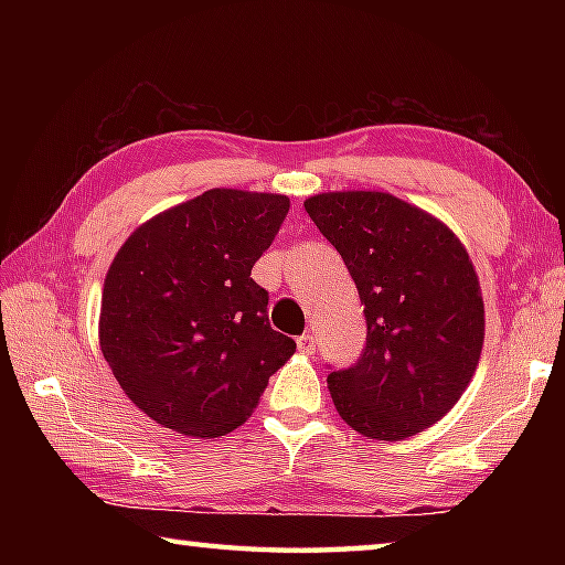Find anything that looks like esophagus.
<instances>
[{
	"label": "esophagus",
	"instance_id": "34e87169",
	"mask_svg": "<svg viewBox=\"0 0 565 565\" xmlns=\"http://www.w3.org/2000/svg\"><path fill=\"white\" fill-rule=\"evenodd\" d=\"M296 349H299L301 353H306V356H311V353L317 351V341H313L311 333H303V337L296 339Z\"/></svg>",
	"mask_w": 565,
	"mask_h": 565
}]
</instances>
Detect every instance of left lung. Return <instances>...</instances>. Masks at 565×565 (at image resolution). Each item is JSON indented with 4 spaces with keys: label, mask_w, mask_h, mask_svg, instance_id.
I'll return each mask as SVG.
<instances>
[{
    "label": "left lung",
    "mask_w": 565,
    "mask_h": 565,
    "mask_svg": "<svg viewBox=\"0 0 565 565\" xmlns=\"http://www.w3.org/2000/svg\"><path fill=\"white\" fill-rule=\"evenodd\" d=\"M359 289L366 349L331 371L339 416L376 441L441 420L476 374L486 311L473 262L441 218L388 191H323L303 202Z\"/></svg>",
    "instance_id": "left-lung-1"
}]
</instances>
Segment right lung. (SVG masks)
<instances>
[{"instance_id":"1","label":"right lung","mask_w":565,"mask_h":565,"mask_svg":"<svg viewBox=\"0 0 565 565\" xmlns=\"http://www.w3.org/2000/svg\"><path fill=\"white\" fill-rule=\"evenodd\" d=\"M286 214L284 194L209 189L121 244L102 289L99 347L151 420L191 438L234 431L294 356L252 279Z\"/></svg>"}]
</instances>
